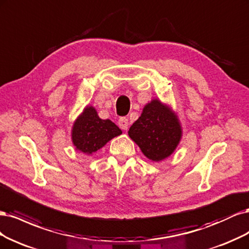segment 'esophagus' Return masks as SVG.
I'll return each instance as SVG.
<instances>
[{
  "mask_svg": "<svg viewBox=\"0 0 249 249\" xmlns=\"http://www.w3.org/2000/svg\"><path fill=\"white\" fill-rule=\"evenodd\" d=\"M120 128H121L122 130H127L128 125H129V122H128V119L125 117H122L119 119V122H118Z\"/></svg>",
  "mask_w": 249,
  "mask_h": 249,
  "instance_id": "1",
  "label": "esophagus"
}]
</instances>
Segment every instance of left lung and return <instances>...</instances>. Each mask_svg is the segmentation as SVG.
I'll list each match as a JSON object with an SVG mask.
<instances>
[{
	"label": "left lung",
	"mask_w": 249,
	"mask_h": 249,
	"mask_svg": "<svg viewBox=\"0 0 249 249\" xmlns=\"http://www.w3.org/2000/svg\"><path fill=\"white\" fill-rule=\"evenodd\" d=\"M128 135L148 159L159 162L177 149L183 131L179 117L172 107L153 98L143 107Z\"/></svg>",
	"instance_id": "left-lung-1"
}]
</instances>
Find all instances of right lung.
<instances>
[{"label": "right lung", "mask_w": 249, "mask_h": 249, "mask_svg": "<svg viewBox=\"0 0 249 249\" xmlns=\"http://www.w3.org/2000/svg\"><path fill=\"white\" fill-rule=\"evenodd\" d=\"M122 130L110 120L99 118L97 110L87 106L77 116L71 128V140L75 150L86 155H93Z\"/></svg>", "instance_id": "add662e5"}]
</instances>
